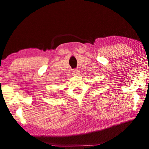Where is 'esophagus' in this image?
Here are the masks:
<instances>
[{
    "label": "esophagus",
    "mask_w": 149,
    "mask_h": 149,
    "mask_svg": "<svg viewBox=\"0 0 149 149\" xmlns=\"http://www.w3.org/2000/svg\"><path fill=\"white\" fill-rule=\"evenodd\" d=\"M79 70L78 69H73L72 71V74L73 75V76H77V75L79 74Z\"/></svg>",
    "instance_id": "1"
}]
</instances>
